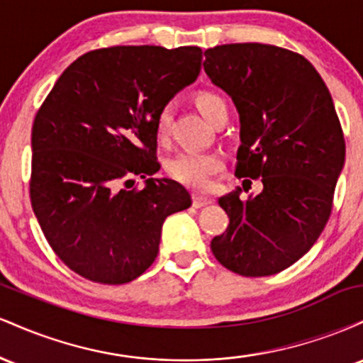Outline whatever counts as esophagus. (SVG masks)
I'll return each mask as SVG.
<instances>
[{"instance_id": "1", "label": "esophagus", "mask_w": 363, "mask_h": 363, "mask_svg": "<svg viewBox=\"0 0 363 363\" xmlns=\"http://www.w3.org/2000/svg\"><path fill=\"white\" fill-rule=\"evenodd\" d=\"M213 203V199L210 198V196H205V194H193V206L194 208H203V206H208Z\"/></svg>"}]
</instances>
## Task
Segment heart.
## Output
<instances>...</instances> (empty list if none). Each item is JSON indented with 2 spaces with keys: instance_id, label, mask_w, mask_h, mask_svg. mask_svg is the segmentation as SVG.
<instances>
[{
  "instance_id": "b5f03b06",
  "label": "heart",
  "mask_w": 363,
  "mask_h": 363,
  "mask_svg": "<svg viewBox=\"0 0 363 363\" xmlns=\"http://www.w3.org/2000/svg\"><path fill=\"white\" fill-rule=\"evenodd\" d=\"M196 106L206 121H213L220 112H227V104L215 91H199L196 95ZM174 107L172 104H165L157 114L155 129L158 140H165L169 135L170 123H172ZM223 167V160L218 153L213 152H182L172 157L165 165V170L174 181L181 184L205 189L210 186L211 177Z\"/></svg>"
}]
</instances>
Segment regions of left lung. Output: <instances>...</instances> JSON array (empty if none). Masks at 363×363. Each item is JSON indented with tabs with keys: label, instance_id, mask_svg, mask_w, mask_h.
Segmentation results:
<instances>
[{
	"label": "left lung",
	"instance_id": "obj_1",
	"mask_svg": "<svg viewBox=\"0 0 363 363\" xmlns=\"http://www.w3.org/2000/svg\"><path fill=\"white\" fill-rule=\"evenodd\" d=\"M205 57L206 74L240 116L235 176L262 182L257 196L240 199L239 187L218 199L230 223L211 251L242 277L280 273L309 251L331 215L345 162L335 104L314 66L289 49L225 44Z\"/></svg>",
	"mask_w": 363,
	"mask_h": 363
}]
</instances>
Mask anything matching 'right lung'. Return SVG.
<instances>
[{
  "instance_id": "right-lung-1",
  "label": "right lung",
  "mask_w": 363,
  "mask_h": 363,
  "mask_svg": "<svg viewBox=\"0 0 363 363\" xmlns=\"http://www.w3.org/2000/svg\"><path fill=\"white\" fill-rule=\"evenodd\" d=\"M201 54L196 45L95 49L62 72L37 111L32 208L56 256L86 280L138 278L155 261L164 220L191 206L179 182L153 177L155 121L196 80Z\"/></svg>"
}]
</instances>
